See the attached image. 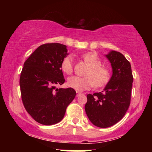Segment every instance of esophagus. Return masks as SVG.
<instances>
[{
    "instance_id": "esophagus-1",
    "label": "esophagus",
    "mask_w": 152,
    "mask_h": 152,
    "mask_svg": "<svg viewBox=\"0 0 152 152\" xmlns=\"http://www.w3.org/2000/svg\"><path fill=\"white\" fill-rule=\"evenodd\" d=\"M80 95H81V94L80 92H76V96H79Z\"/></svg>"
}]
</instances>
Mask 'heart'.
Returning <instances> with one entry per match:
<instances>
[{
	"label": "heart",
	"mask_w": 152,
	"mask_h": 152,
	"mask_svg": "<svg viewBox=\"0 0 152 152\" xmlns=\"http://www.w3.org/2000/svg\"><path fill=\"white\" fill-rule=\"evenodd\" d=\"M82 56L85 62L90 66L85 75L86 77L71 76L67 80L68 86L77 91H83L90 89L94 86L101 88L107 84L111 78V74L106 68L101 66L102 61L98 56L92 52H88ZM61 68L65 74H72L74 70L72 56L69 54L64 57L61 64Z\"/></svg>",
	"instance_id": "obj_1"
}]
</instances>
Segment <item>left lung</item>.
Here are the masks:
<instances>
[{"instance_id":"obj_1","label":"left lung","mask_w":152,"mask_h":152,"mask_svg":"<svg viewBox=\"0 0 152 152\" xmlns=\"http://www.w3.org/2000/svg\"><path fill=\"white\" fill-rule=\"evenodd\" d=\"M112 67L111 79L102 92L87 95L85 111L95 126L107 128L116 124L130 106L133 75L129 61L120 52L106 56Z\"/></svg>"}]
</instances>
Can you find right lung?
I'll use <instances>...</instances> for the list:
<instances>
[{"mask_svg": "<svg viewBox=\"0 0 152 152\" xmlns=\"http://www.w3.org/2000/svg\"><path fill=\"white\" fill-rule=\"evenodd\" d=\"M61 43H45L33 53L23 64L20 76L23 104L36 121L53 125L64 118L66 108L76 96L71 88H56L65 78L61 68L67 55Z\"/></svg>", "mask_w": 152, "mask_h": 152, "instance_id": "right-lung-1", "label": "right lung"}]
</instances>
